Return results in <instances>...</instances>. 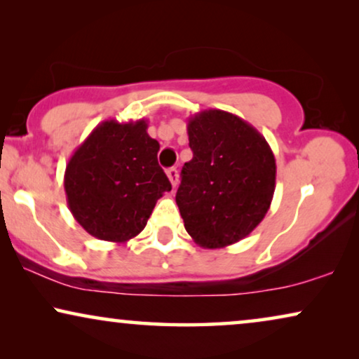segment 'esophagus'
Returning a JSON list of instances; mask_svg holds the SVG:
<instances>
[{
	"mask_svg": "<svg viewBox=\"0 0 359 359\" xmlns=\"http://www.w3.org/2000/svg\"><path fill=\"white\" fill-rule=\"evenodd\" d=\"M166 175H168V180L173 188H176V184H178V180H180V175H178V170L176 168H168L166 170Z\"/></svg>",
	"mask_w": 359,
	"mask_h": 359,
	"instance_id": "obj_1",
	"label": "esophagus"
}]
</instances>
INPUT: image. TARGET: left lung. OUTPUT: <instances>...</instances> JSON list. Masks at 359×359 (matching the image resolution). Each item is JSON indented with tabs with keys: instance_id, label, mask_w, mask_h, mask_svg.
<instances>
[{
	"instance_id": "obj_1",
	"label": "left lung",
	"mask_w": 359,
	"mask_h": 359,
	"mask_svg": "<svg viewBox=\"0 0 359 359\" xmlns=\"http://www.w3.org/2000/svg\"><path fill=\"white\" fill-rule=\"evenodd\" d=\"M193 160L181 170L176 204L199 247L224 248L258 227L276 188L271 147L232 112L205 109L188 119Z\"/></svg>"
}]
</instances>
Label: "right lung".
Listing matches in <instances>:
<instances>
[{
  "mask_svg": "<svg viewBox=\"0 0 359 359\" xmlns=\"http://www.w3.org/2000/svg\"><path fill=\"white\" fill-rule=\"evenodd\" d=\"M145 119L97 124L67 163V204L93 237L126 243L145 229L171 184L160 168V144Z\"/></svg>",
  "mask_w": 359,
  "mask_h": 359,
  "instance_id": "1",
  "label": "right lung"
}]
</instances>
